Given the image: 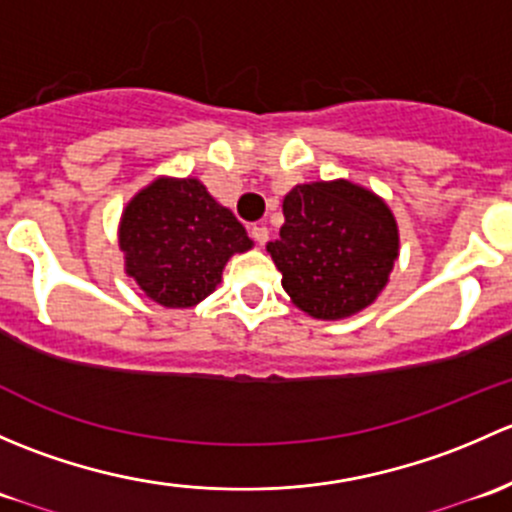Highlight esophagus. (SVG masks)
<instances>
[{"label": "esophagus", "instance_id": "esophagus-1", "mask_svg": "<svg viewBox=\"0 0 512 512\" xmlns=\"http://www.w3.org/2000/svg\"><path fill=\"white\" fill-rule=\"evenodd\" d=\"M250 235L257 245H265V242L270 240V230H267V225H252Z\"/></svg>", "mask_w": 512, "mask_h": 512}]
</instances>
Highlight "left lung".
<instances>
[{"instance_id":"obj_1","label":"left lung","mask_w":512,"mask_h":512,"mask_svg":"<svg viewBox=\"0 0 512 512\" xmlns=\"http://www.w3.org/2000/svg\"><path fill=\"white\" fill-rule=\"evenodd\" d=\"M280 240L267 252L282 287L317 319L369 307L399 255V232L384 200L347 180L297 185L285 198Z\"/></svg>"}]
</instances>
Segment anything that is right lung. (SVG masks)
<instances>
[{"label":"right lung","mask_w":512,"mask_h":512,"mask_svg":"<svg viewBox=\"0 0 512 512\" xmlns=\"http://www.w3.org/2000/svg\"><path fill=\"white\" fill-rule=\"evenodd\" d=\"M126 272L163 307H193L223 277L225 262L252 247L235 215L195 178L156 180L121 220Z\"/></svg>","instance_id":"1"}]
</instances>
